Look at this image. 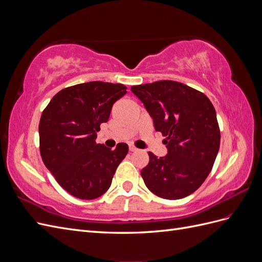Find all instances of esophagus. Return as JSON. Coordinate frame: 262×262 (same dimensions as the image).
I'll return each instance as SVG.
<instances>
[{
	"label": "esophagus",
	"mask_w": 262,
	"mask_h": 262,
	"mask_svg": "<svg viewBox=\"0 0 262 262\" xmlns=\"http://www.w3.org/2000/svg\"><path fill=\"white\" fill-rule=\"evenodd\" d=\"M137 149H138V148H137L136 146H134V145H132V144L129 145V150H130V152H136Z\"/></svg>",
	"instance_id": "esophagus-1"
}]
</instances>
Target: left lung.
Here are the masks:
<instances>
[{
	"instance_id": "left-lung-1",
	"label": "left lung",
	"mask_w": 262,
	"mask_h": 262,
	"mask_svg": "<svg viewBox=\"0 0 262 262\" xmlns=\"http://www.w3.org/2000/svg\"><path fill=\"white\" fill-rule=\"evenodd\" d=\"M132 93L143 102L154 128L166 137L167 155L148 152L141 171L145 186L168 200L194 192L207 179L220 148L216 113L205 95L175 81L136 85Z\"/></svg>"
}]
</instances>
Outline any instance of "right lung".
Here are the masks:
<instances>
[{
    "mask_svg": "<svg viewBox=\"0 0 262 262\" xmlns=\"http://www.w3.org/2000/svg\"><path fill=\"white\" fill-rule=\"evenodd\" d=\"M126 93L122 84L89 82L55 94L39 122L40 154L58 184L78 199L93 200L112 185L116 169L129 147L97 144L100 124L113 105Z\"/></svg>",
    "mask_w": 262,
    "mask_h": 262,
    "instance_id": "obj_1",
    "label": "right lung"
}]
</instances>
